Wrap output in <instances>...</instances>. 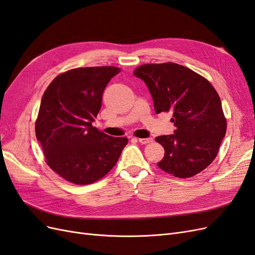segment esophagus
<instances>
[{
	"instance_id": "esophagus-1",
	"label": "esophagus",
	"mask_w": 255,
	"mask_h": 255,
	"mask_svg": "<svg viewBox=\"0 0 255 255\" xmlns=\"http://www.w3.org/2000/svg\"><path fill=\"white\" fill-rule=\"evenodd\" d=\"M137 140L139 141L140 143H142V144L150 143V142H152V141H153V139H152L151 137H149V138H137Z\"/></svg>"
}]
</instances>
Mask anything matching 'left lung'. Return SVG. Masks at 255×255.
Returning <instances> with one entry per match:
<instances>
[{
    "mask_svg": "<svg viewBox=\"0 0 255 255\" xmlns=\"http://www.w3.org/2000/svg\"><path fill=\"white\" fill-rule=\"evenodd\" d=\"M134 75L149 88L156 114L171 113L174 134L158 136L165 149L157 166L176 177H191L216 158L227 132V119L213 85L189 68L174 63L144 64Z\"/></svg>",
    "mask_w": 255,
    "mask_h": 255,
    "instance_id": "left-lung-1",
    "label": "left lung"
}]
</instances>
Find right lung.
I'll list each match as a JSON object with an SVG mask.
<instances>
[{
    "label": "right lung",
    "mask_w": 255,
    "mask_h": 255,
    "mask_svg": "<svg viewBox=\"0 0 255 255\" xmlns=\"http://www.w3.org/2000/svg\"><path fill=\"white\" fill-rule=\"evenodd\" d=\"M120 68H75L60 73L45 89L35 122L45 163L66 181L87 185L117 163L127 137H112L92 127L102 95Z\"/></svg>",
    "instance_id": "obj_1"
}]
</instances>
